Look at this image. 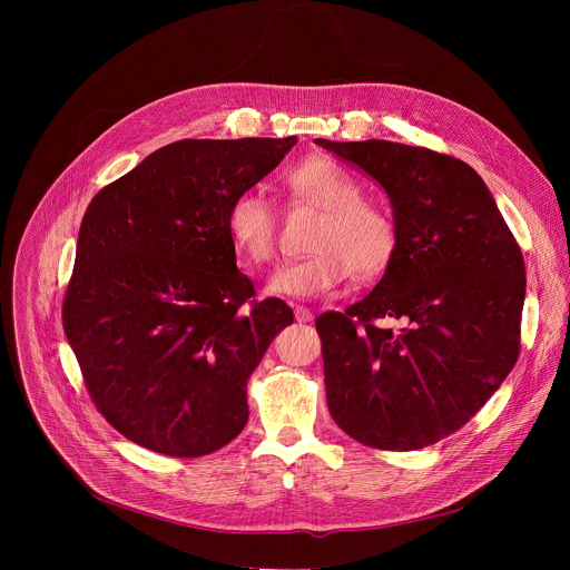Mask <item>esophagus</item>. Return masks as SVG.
<instances>
[{
    "label": "esophagus",
    "instance_id": "1",
    "mask_svg": "<svg viewBox=\"0 0 570 570\" xmlns=\"http://www.w3.org/2000/svg\"><path fill=\"white\" fill-rule=\"evenodd\" d=\"M295 320H297V322H311V320H313V313H311L306 306H295Z\"/></svg>",
    "mask_w": 570,
    "mask_h": 570
}]
</instances>
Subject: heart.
Returning <instances> with one entry per match:
<instances>
[{
  "label": "heart",
  "instance_id": "obj_1",
  "mask_svg": "<svg viewBox=\"0 0 570 570\" xmlns=\"http://www.w3.org/2000/svg\"><path fill=\"white\" fill-rule=\"evenodd\" d=\"M286 185L299 200L322 209L311 236V255L277 268L268 293L313 299L334 293L352 273L370 279L392 259L396 227L390 214L361 198L358 183L327 157H311L288 171ZM225 232L236 250L250 264H266L275 255L277 220L268 198L248 189L236 194L225 212Z\"/></svg>",
  "mask_w": 570,
  "mask_h": 570
}]
</instances>
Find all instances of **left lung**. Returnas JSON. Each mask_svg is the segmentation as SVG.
Returning <instances> with one entry per match:
<instances>
[{"label": "left lung", "mask_w": 570, "mask_h": 570, "mask_svg": "<svg viewBox=\"0 0 570 570\" xmlns=\"http://www.w3.org/2000/svg\"><path fill=\"white\" fill-rule=\"evenodd\" d=\"M315 144L381 185L396 227L372 293L315 320L330 413L365 446L424 449L464 426L517 363L521 248L462 159L385 139ZM387 316L406 327L383 331Z\"/></svg>", "instance_id": "obj_1"}]
</instances>
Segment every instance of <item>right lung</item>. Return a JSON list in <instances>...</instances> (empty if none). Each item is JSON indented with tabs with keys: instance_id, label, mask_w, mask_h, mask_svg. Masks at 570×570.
I'll return each mask as SVG.
<instances>
[{
	"instance_id": "add662e5",
	"label": "right lung",
	"mask_w": 570,
	"mask_h": 570,
	"mask_svg": "<svg viewBox=\"0 0 570 570\" xmlns=\"http://www.w3.org/2000/svg\"><path fill=\"white\" fill-rule=\"evenodd\" d=\"M295 144L180 139L92 198L62 327L97 409L130 442L198 458L246 426L248 379L293 311L253 299L225 212Z\"/></svg>"
}]
</instances>
